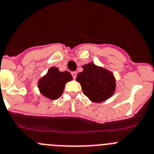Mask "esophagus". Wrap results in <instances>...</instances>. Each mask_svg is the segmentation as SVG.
Instances as JSON below:
<instances>
[{"instance_id": "obj_1", "label": "esophagus", "mask_w": 154, "mask_h": 154, "mask_svg": "<svg viewBox=\"0 0 154 154\" xmlns=\"http://www.w3.org/2000/svg\"><path fill=\"white\" fill-rule=\"evenodd\" d=\"M71 74H72V77H73V78L76 79V77H77V72H76V71L71 72Z\"/></svg>"}]
</instances>
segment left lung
I'll return each instance as SVG.
<instances>
[{"instance_id": "left-lung-1", "label": "left lung", "mask_w": 154, "mask_h": 154, "mask_svg": "<svg viewBox=\"0 0 154 154\" xmlns=\"http://www.w3.org/2000/svg\"><path fill=\"white\" fill-rule=\"evenodd\" d=\"M82 72L77 75L76 80L80 84L83 92L90 100L100 103L113 95L116 90V80L111 71L94 63L82 66Z\"/></svg>"}]
</instances>
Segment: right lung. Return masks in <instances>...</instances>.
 <instances>
[{
	"label": "right lung",
	"mask_w": 154,
	"mask_h": 154,
	"mask_svg": "<svg viewBox=\"0 0 154 154\" xmlns=\"http://www.w3.org/2000/svg\"><path fill=\"white\" fill-rule=\"evenodd\" d=\"M68 71L60 72L57 67H52L44 77L38 80V88L43 96L51 100H56L61 96L65 84L72 80Z\"/></svg>",
	"instance_id": "1"
}]
</instances>
